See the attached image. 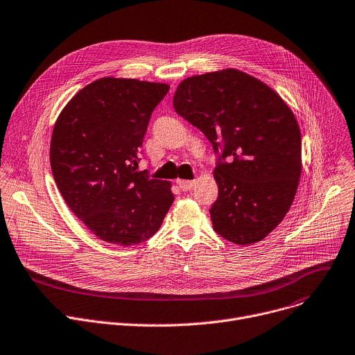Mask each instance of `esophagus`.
Here are the masks:
<instances>
[{"instance_id":"esophagus-1","label":"esophagus","mask_w":355,"mask_h":355,"mask_svg":"<svg viewBox=\"0 0 355 355\" xmlns=\"http://www.w3.org/2000/svg\"><path fill=\"white\" fill-rule=\"evenodd\" d=\"M194 182H196V181H188V180H177V184H178V187H180L182 191H189L192 187H194Z\"/></svg>"}]
</instances>
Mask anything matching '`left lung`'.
<instances>
[{
    "label": "left lung",
    "mask_w": 355,
    "mask_h": 355,
    "mask_svg": "<svg viewBox=\"0 0 355 355\" xmlns=\"http://www.w3.org/2000/svg\"><path fill=\"white\" fill-rule=\"evenodd\" d=\"M174 109L218 155L214 231L236 245L266 238L292 205L302 174V136L292 110L268 85L236 69L182 80Z\"/></svg>",
    "instance_id": "obj_1"
}]
</instances>
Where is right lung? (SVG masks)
<instances>
[{
  "label": "right lung",
  "instance_id": "right-lung-1",
  "mask_svg": "<svg viewBox=\"0 0 355 355\" xmlns=\"http://www.w3.org/2000/svg\"><path fill=\"white\" fill-rule=\"evenodd\" d=\"M170 86L103 78L79 90L51 140L55 182L71 211L99 239L139 245L163 223L171 184L139 171L150 117Z\"/></svg>",
  "mask_w": 355,
  "mask_h": 355
}]
</instances>
